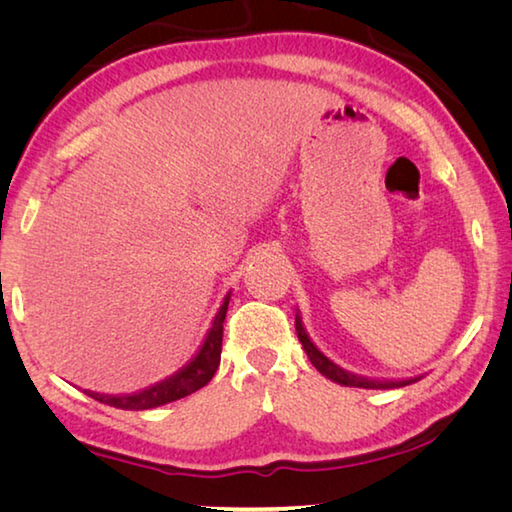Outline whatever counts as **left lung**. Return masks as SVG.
<instances>
[{"label": "left lung", "mask_w": 512, "mask_h": 512, "mask_svg": "<svg viewBox=\"0 0 512 512\" xmlns=\"http://www.w3.org/2000/svg\"><path fill=\"white\" fill-rule=\"evenodd\" d=\"M294 326H297V335H299V342L303 346V351L308 353L310 362L315 369L326 375L328 380H333L337 384H342V387H357V389H400V387H407V384H414L418 382L423 375H414V378H402V380H389V378H366V375H357L342 369V366L335 364L330 357H326L324 353L319 351L317 344L312 342L306 326H303L301 321V312L297 310V315H294Z\"/></svg>", "instance_id": "8db88e82"}]
</instances>
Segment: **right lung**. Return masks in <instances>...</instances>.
Wrapping results in <instances>:
<instances>
[{
	"label": "right lung",
	"instance_id": "right-lung-1",
	"mask_svg": "<svg viewBox=\"0 0 512 512\" xmlns=\"http://www.w3.org/2000/svg\"><path fill=\"white\" fill-rule=\"evenodd\" d=\"M229 299H231V292H227V297L222 299L209 330H206L202 344L197 346L195 355L182 366V369H177L173 375H168V378L134 393H98V391L85 389L87 396L116 409L146 411V409L168 405V402H175L179 398H186L197 389H202L204 384L211 382V378L220 366L222 324H224V317H227Z\"/></svg>",
	"mask_w": 512,
	"mask_h": 512
}]
</instances>
